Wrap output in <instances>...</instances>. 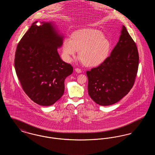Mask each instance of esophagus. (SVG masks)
Returning <instances> with one entry per match:
<instances>
[{
    "label": "esophagus",
    "instance_id": "obj_1",
    "mask_svg": "<svg viewBox=\"0 0 155 155\" xmlns=\"http://www.w3.org/2000/svg\"><path fill=\"white\" fill-rule=\"evenodd\" d=\"M75 71L77 73H81V72H82L81 69L79 68H76L75 69Z\"/></svg>",
    "mask_w": 155,
    "mask_h": 155
}]
</instances>
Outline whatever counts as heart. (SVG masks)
Here are the masks:
<instances>
[{
	"mask_svg": "<svg viewBox=\"0 0 155 155\" xmlns=\"http://www.w3.org/2000/svg\"><path fill=\"white\" fill-rule=\"evenodd\" d=\"M110 49L108 40L104 38L101 31L85 28L73 33L71 38L66 37L63 42V55L67 62H71L79 51V59L85 65L97 66L107 58Z\"/></svg>",
	"mask_w": 155,
	"mask_h": 155,
	"instance_id": "1",
	"label": "heart"
}]
</instances>
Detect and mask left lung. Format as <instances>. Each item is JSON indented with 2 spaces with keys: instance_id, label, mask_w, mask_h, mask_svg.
<instances>
[{
  "instance_id": "left-lung-1",
  "label": "left lung",
  "mask_w": 155,
  "mask_h": 155,
  "mask_svg": "<svg viewBox=\"0 0 155 155\" xmlns=\"http://www.w3.org/2000/svg\"><path fill=\"white\" fill-rule=\"evenodd\" d=\"M138 64L137 47L123 25L118 42L110 56L100 66L87 71L89 95L99 105L117 103L132 88Z\"/></svg>"
}]
</instances>
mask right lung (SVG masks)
Wrapping results in <instances>:
<instances>
[{
	"label": "right lung",
	"mask_w": 155,
	"mask_h": 155,
	"mask_svg": "<svg viewBox=\"0 0 155 155\" xmlns=\"http://www.w3.org/2000/svg\"><path fill=\"white\" fill-rule=\"evenodd\" d=\"M37 23L32 24L18 44L15 70L30 99L38 104L51 106L63 96L64 80L73 68L61 59L58 52L63 36L52 22Z\"/></svg>",
	"instance_id": "1"
}]
</instances>
